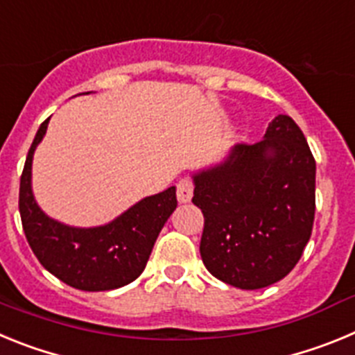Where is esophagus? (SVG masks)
I'll use <instances>...</instances> for the list:
<instances>
[{
  "mask_svg": "<svg viewBox=\"0 0 355 355\" xmlns=\"http://www.w3.org/2000/svg\"><path fill=\"white\" fill-rule=\"evenodd\" d=\"M175 193H178L180 202H190L193 196V183L188 178H183V180H180V183L175 184Z\"/></svg>",
  "mask_w": 355,
  "mask_h": 355,
  "instance_id": "obj_1",
  "label": "esophagus"
}]
</instances>
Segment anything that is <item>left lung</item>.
<instances>
[{"label":"left lung","mask_w":355,"mask_h":355,"mask_svg":"<svg viewBox=\"0 0 355 355\" xmlns=\"http://www.w3.org/2000/svg\"><path fill=\"white\" fill-rule=\"evenodd\" d=\"M316 163L288 115L263 140L238 144L224 163L193 175L192 202L205 215L200 258L209 274L259 290L299 263L315 220Z\"/></svg>","instance_id":"8db88e82"}]
</instances>
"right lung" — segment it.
Masks as SVG:
<instances>
[{"instance_id":"right-lung-1","label":"right lung","mask_w":355,"mask_h":355,"mask_svg":"<svg viewBox=\"0 0 355 355\" xmlns=\"http://www.w3.org/2000/svg\"><path fill=\"white\" fill-rule=\"evenodd\" d=\"M48 122L46 119L40 124L28 150L19 187V213L31 250L46 270L76 290L105 291L133 283L146 268L159 231L178 206L175 188L146 197L99 227H71L53 220L31 193V159Z\"/></svg>"}]
</instances>
